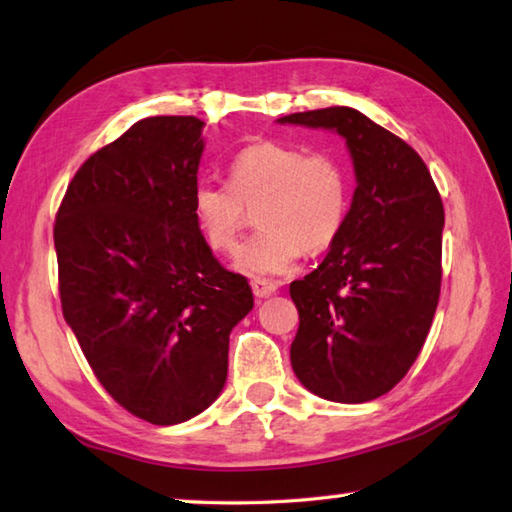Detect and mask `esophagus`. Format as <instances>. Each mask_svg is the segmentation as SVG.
I'll list each match as a JSON object with an SVG mask.
<instances>
[{
  "mask_svg": "<svg viewBox=\"0 0 512 512\" xmlns=\"http://www.w3.org/2000/svg\"><path fill=\"white\" fill-rule=\"evenodd\" d=\"M278 285L272 281H265V278H254L252 281V292L256 298H269L272 294H276Z\"/></svg>",
  "mask_w": 512,
  "mask_h": 512,
  "instance_id": "1",
  "label": "esophagus"
}]
</instances>
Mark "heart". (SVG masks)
I'll use <instances>...</instances> for the list:
<instances>
[{
	"instance_id": "heart-1",
	"label": "heart",
	"mask_w": 512,
	"mask_h": 512,
	"mask_svg": "<svg viewBox=\"0 0 512 512\" xmlns=\"http://www.w3.org/2000/svg\"><path fill=\"white\" fill-rule=\"evenodd\" d=\"M350 173L332 151L258 140L229 162V182L200 180L191 211L207 243L231 252L258 209L263 227L238 252L247 274H283L298 258L325 252L345 227L350 211Z\"/></svg>"
}]
</instances>
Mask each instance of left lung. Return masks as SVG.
I'll use <instances>...</instances> for the list:
<instances>
[{"instance_id": "1", "label": "left lung", "mask_w": 512, "mask_h": 512, "mask_svg": "<svg viewBox=\"0 0 512 512\" xmlns=\"http://www.w3.org/2000/svg\"><path fill=\"white\" fill-rule=\"evenodd\" d=\"M278 122L345 138L356 189L325 260L289 285L298 310L292 368L327 401L363 403L390 392L417 361L441 292L443 202L408 142L350 106Z\"/></svg>"}]
</instances>
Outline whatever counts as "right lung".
<instances>
[{
	"mask_svg": "<svg viewBox=\"0 0 512 512\" xmlns=\"http://www.w3.org/2000/svg\"><path fill=\"white\" fill-rule=\"evenodd\" d=\"M202 127L194 115L133 124L77 169L53 227L66 323L102 388L153 426L216 401L229 334L254 307L191 211Z\"/></svg>",
	"mask_w": 512,
	"mask_h": 512,
	"instance_id": "obj_1",
	"label": "right lung"
}]
</instances>
